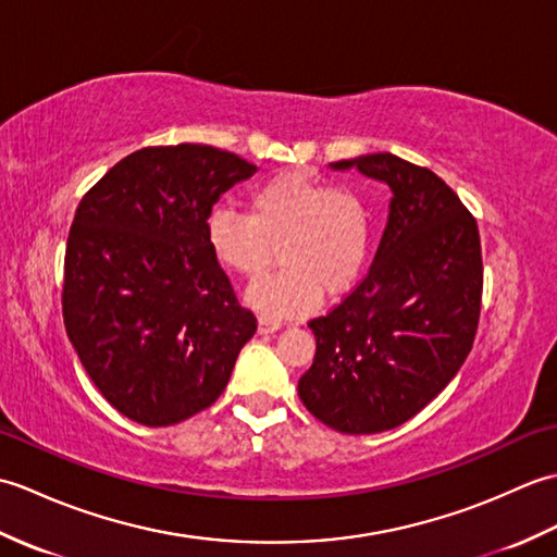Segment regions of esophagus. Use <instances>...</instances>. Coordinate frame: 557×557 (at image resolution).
I'll return each mask as SVG.
<instances>
[{
    "mask_svg": "<svg viewBox=\"0 0 557 557\" xmlns=\"http://www.w3.org/2000/svg\"><path fill=\"white\" fill-rule=\"evenodd\" d=\"M282 327V323L277 321V318H270V315H260L258 318V330L260 333H275V330H280Z\"/></svg>",
    "mask_w": 557,
    "mask_h": 557,
    "instance_id": "1",
    "label": "esophagus"
}]
</instances>
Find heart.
Wrapping results in <instances>:
<instances>
[{
  "mask_svg": "<svg viewBox=\"0 0 557 557\" xmlns=\"http://www.w3.org/2000/svg\"><path fill=\"white\" fill-rule=\"evenodd\" d=\"M371 210L351 188L285 172L248 194V215L230 206L210 210L206 242L212 258L244 280L282 268L248 292V304L270 318L311 311L327 297L347 294L371 253Z\"/></svg>",
  "mask_w": 557,
  "mask_h": 557,
  "instance_id": "b5f03b06",
  "label": "heart"
}]
</instances>
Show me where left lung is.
<instances>
[{
  "label": "left lung",
  "instance_id": "8db88e82",
  "mask_svg": "<svg viewBox=\"0 0 557 557\" xmlns=\"http://www.w3.org/2000/svg\"><path fill=\"white\" fill-rule=\"evenodd\" d=\"M393 188L373 265L311 318L315 357L299 397L339 433L397 429L453 381L474 345L483 260L476 218L429 168L393 152L339 160Z\"/></svg>",
  "mask_w": 557,
  "mask_h": 557
}]
</instances>
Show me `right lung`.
I'll return each mask as SVG.
<instances>
[{"instance_id":"obj_1","label":"right lung","mask_w":557,"mask_h":557,"mask_svg":"<svg viewBox=\"0 0 557 557\" xmlns=\"http://www.w3.org/2000/svg\"><path fill=\"white\" fill-rule=\"evenodd\" d=\"M256 164L198 146H150L81 198L64 256L62 313L83 369L144 425L208 409L256 333L212 258L206 220Z\"/></svg>"}]
</instances>
